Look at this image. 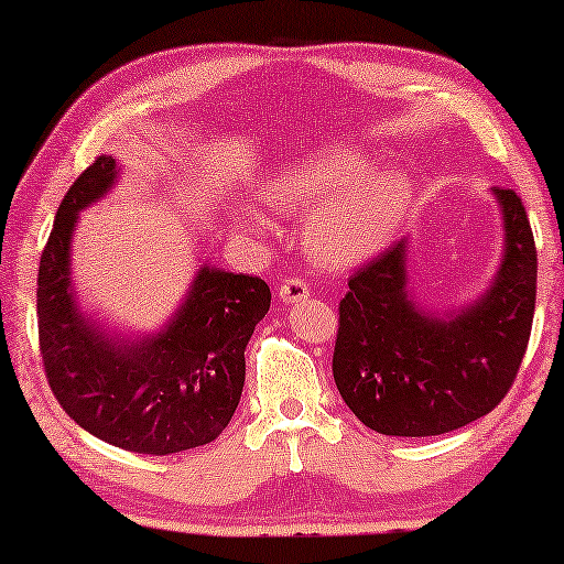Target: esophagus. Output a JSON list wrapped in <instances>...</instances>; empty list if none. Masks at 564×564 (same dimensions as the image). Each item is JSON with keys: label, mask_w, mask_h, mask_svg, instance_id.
<instances>
[{"label": "esophagus", "mask_w": 564, "mask_h": 564, "mask_svg": "<svg viewBox=\"0 0 564 564\" xmlns=\"http://www.w3.org/2000/svg\"><path fill=\"white\" fill-rule=\"evenodd\" d=\"M307 284L303 280H295V276H288L280 284V300L284 305H292V303H303V300H307Z\"/></svg>", "instance_id": "obj_1"}]
</instances>
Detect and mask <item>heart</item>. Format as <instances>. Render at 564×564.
<instances>
[{"instance_id": "b5f03b06", "label": "heart", "mask_w": 564, "mask_h": 564, "mask_svg": "<svg viewBox=\"0 0 564 564\" xmlns=\"http://www.w3.org/2000/svg\"><path fill=\"white\" fill-rule=\"evenodd\" d=\"M367 156L346 149L313 153L284 166L267 184V205L303 215V243L313 261L328 269L357 267L390 241L411 205V182L398 169L369 172ZM241 228L251 236L269 230L259 213H246Z\"/></svg>"}]
</instances>
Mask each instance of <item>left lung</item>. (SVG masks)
<instances>
[{
	"label": "left lung",
	"instance_id": "1",
	"mask_svg": "<svg viewBox=\"0 0 564 564\" xmlns=\"http://www.w3.org/2000/svg\"><path fill=\"white\" fill-rule=\"evenodd\" d=\"M503 207L506 251L490 290L454 318L408 297L405 241L349 276L338 303L334 380L351 413L377 434L438 436L490 413L527 354L536 303V246L513 189Z\"/></svg>",
	"mask_w": 564,
	"mask_h": 564
}]
</instances>
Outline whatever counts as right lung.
<instances>
[{
  "label": "right lung",
  "instance_id": "add662e5",
  "mask_svg": "<svg viewBox=\"0 0 564 564\" xmlns=\"http://www.w3.org/2000/svg\"><path fill=\"white\" fill-rule=\"evenodd\" d=\"M118 166L97 156L66 197L37 269L43 369L61 408L91 436L135 454L210 444L234 419L246 380V344L272 303L259 276L203 267L180 311L156 336H110L82 315L72 290V234Z\"/></svg>",
  "mask_w": 564,
  "mask_h": 564
}]
</instances>
